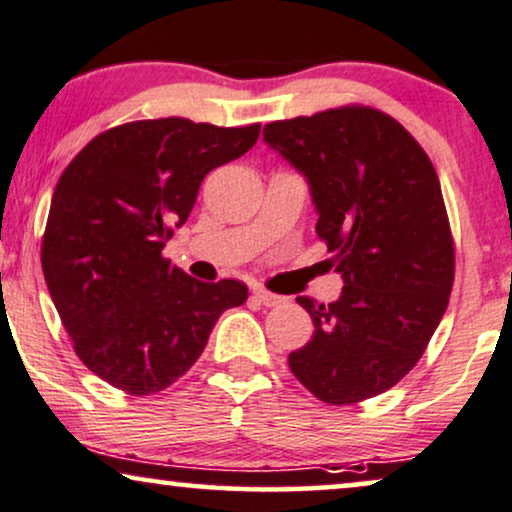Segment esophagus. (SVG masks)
<instances>
[{
  "label": "esophagus",
  "mask_w": 512,
  "mask_h": 512,
  "mask_svg": "<svg viewBox=\"0 0 512 512\" xmlns=\"http://www.w3.org/2000/svg\"><path fill=\"white\" fill-rule=\"evenodd\" d=\"M252 300H255V303L264 305V307H274V305L283 303V298H281V295H276V293H269V291H264V288H260V286H255V288H252Z\"/></svg>",
  "instance_id": "1"
}]
</instances>
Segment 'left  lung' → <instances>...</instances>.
Segmentation results:
<instances>
[{"label":"left lung","mask_w":512,"mask_h":512,"mask_svg":"<svg viewBox=\"0 0 512 512\" xmlns=\"http://www.w3.org/2000/svg\"><path fill=\"white\" fill-rule=\"evenodd\" d=\"M264 140L305 174L317 236L346 283L336 303L298 298L315 334L288 367L329 405L379 396L417 365L453 291L455 245L432 159L393 116L362 104L272 121Z\"/></svg>","instance_id":"left-lung-1"}]
</instances>
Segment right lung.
Listing matches in <instances>:
<instances>
[{
  "mask_svg": "<svg viewBox=\"0 0 512 512\" xmlns=\"http://www.w3.org/2000/svg\"><path fill=\"white\" fill-rule=\"evenodd\" d=\"M257 138L260 123L131 121L95 135L61 174L42 274L76 355L114 389L164 391L195 365L221 312L248 300L240 281H195L162 250L202 178Z\"/></svg>",
  "mask_w": 512,
  "mask_h": 512,
  "instance_id": "right-lung-1",
  "label": "right lung"
}]
</instances>
